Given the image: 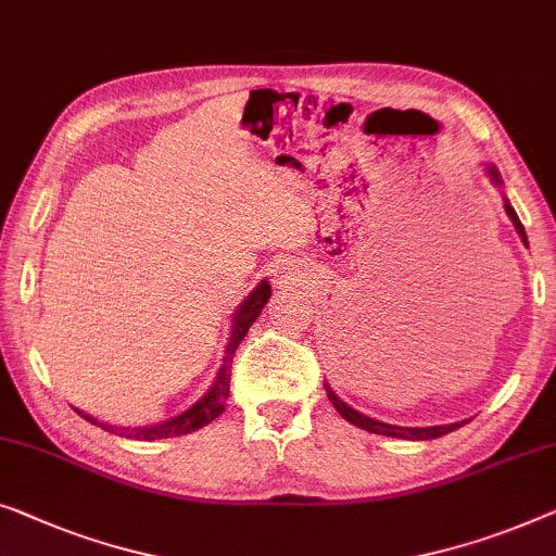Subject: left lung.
<instances>
[{
  "mask_svg": "<svg viewBox=\"0 0 556 556\" xmlns=\"http://www.w3.org/2000/svg\"><path fill=\"white\" fill-rule=\"evenodd\" d=\"M484 170H486V175H489V180H492V185L494 188H498V190H504V180H502V175H498V170H496V165H492V163H486L484 165ZM504 211H506V215H509V220L514 223V230L519 232V238H521V243H525L527 248H529V240H527V232H525V225H521V220H519V215H517V211H514L511 207V203L509 200H506V195H504ZM326 386V393H328V401H331L333 404V408L338 414H341L345 421L349 424H353V426H358V429H364V431H371V433H381V437H393V439H408V441H431V439H439V437H446V433H452V431H456V429H462L464 424H469V421H456V424H444V426H396V424H386V421H378V418H371V416H366V414H361V412H356V408L353 406H349L345 404V401H341L336 396V391L331 389V386L328 383H324Z\"/></svg>",
  "mask_w": 556,
  "mask_h": 556,
  "instance_id": "8db88e82",
  "label": "left lung"
}]
</instances>
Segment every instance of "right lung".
<instances>
[{"mask_svg": "<svg viewBox=\"0 0 556 556\" xmlns=\"http://www.w3.org/2000/svg\"><path fill=\"white\" fill-rule=\"evenodd\" d=\"M270 293H273V288L268 280H261V283L245 295V301L238 305L236 313H232L230 336H228V343H225V353H223V364L218 368V376H215L211 389L205 391V396H200L195 404H192L190 408H185L182 414L165 418V421L152 424V426H117V424L100 421V418L79 412V408H75V412L83 416L85 421L100 426V429H104V431H112V433H117V437L135 439V441L170 439V437H182V433H192V431L203 429V426L215 421V418L225 412V401H228V396H230L232 356H236V349L245 338V333L251 331L255 318L261 316V311L265 308V303H268Z\"/></svg>", "mask_w": 556, "mask_h": 556, "instance_id": "obj_1", "label": "right lung"}]
</instances>
